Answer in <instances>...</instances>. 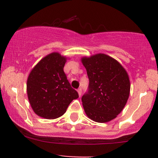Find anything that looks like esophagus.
Instances as JSON below:
<instances>
[{
  "label": "esophagus",
  "instance_id": "esophagus-1",
  "mask_svg": "<svg viewBox=\"0 0 158 158\" xmlns=\"http://www.w3.org/2000/svg\"><path fill=\"white\" fill-rule=\"evenodd\" d=\"M77 92H78V94H79V96L80 97V96H81V95H82V89H81V88L78 89Z\"/></svg>",
  "mask_w": 158,
  "mask_h": 158
}]
</instances>
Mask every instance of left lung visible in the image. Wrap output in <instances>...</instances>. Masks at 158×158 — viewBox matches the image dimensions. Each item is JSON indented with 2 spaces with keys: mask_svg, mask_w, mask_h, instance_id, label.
Instances as JSON below:
<instances>
[{
  "mask_svg": "<svg viewBox=\"0 0 158 158\" xmlns=\"http://www.w3.org/2000/svg\"><path fill=\"white\" fill-rule=\"evenodd\" d=\"M81 61L89 79L88 92L82 97L85 114L98 123L113 120L128 99V73L117 60L104 53L84 56Z\"/></svg>",
  "mask_w": 158,
  "mask_h": 158,
  "instance_id": "left-lung-1",
  "label": "left lung"
}]
</instances>
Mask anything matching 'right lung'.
Segmentation results:
<instances>
[{"label": "right lung", "instance_id": "obj_1", "mask_svg": "<svg viewBox=\"0 0 158 158\" xmlns=\"http://www.w3.org/2000/svg\"><path fill=\"white\" fill-rule=\"evenodd\" d=\"M67 57L57 52L42 59L30 71L27 81L28 99L41 118L54 119L66 112L78 92L70 85L63 67Z\"/></svg>", "mask_w": 158, "mask_h": 158}]
</instances>
